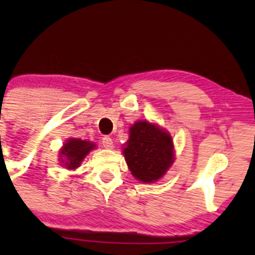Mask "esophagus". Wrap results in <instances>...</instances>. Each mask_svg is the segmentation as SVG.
<instances>
[{"mask_svg":"<svg viewBox=\"0 0 255 255\" xmlns=\"http://www.w3.org/2000/svg\"><path fill=\"white\" fill-rule=\"evenodd\" d=\"M102 145H104L106 149H112L113 148V142H112L111 138L109 137V135H105V137L102 138Z\"/></svg>","mask_w":255,"mask_h":255,"instance_id":"34e87169","label":"esophagus"}]
</instances>
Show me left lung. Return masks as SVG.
Returning a JSON list of instances; mask_svg holds the SVG:
<instances>
[{"label": "left lung", "instance_id": "obj_1", "mask_svg": "<svg viewBox=\"0 0 255 255\" xmlns=\"http://www.w3.org/2000/svg\"><path fill=\"white\" fill-rule=\"evenodd\" d=\"M123 154L132 175L142 182L158 181L174 163V144L165 129L148 121L129 128Z\"/></svg>", "mask_w": 255, "mask_h": 255}]
</instances>
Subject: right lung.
Listing matches in <instances>:
<instances>
[{"mask_svg":"<svg viewBox=\"0 0 255 255\" xmlns=\"http://www.w3.org/2000/svg\"><path fill=\"white\" fill-rule=\"evenodd\" d=\"M95 144L89 140H82L79 138H70L64 143L60 149V163L64 164L66 169H76L85 159V156L95 149Z\"/></svg>","mask_w":255,"mask_h":255,"instance_id":"1","label":"right lung"}]
</instances>
